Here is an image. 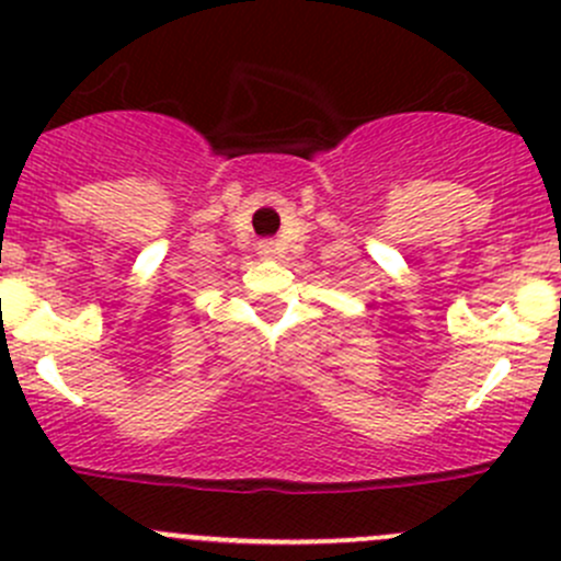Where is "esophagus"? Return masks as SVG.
I'll list each match as a JSON object with an SVG mask.
<instances>
[{"instance_id": "34e87169", "label": "esophagus", "mask_w": 561, "mask_h": 561, "mask_svg": "<svg viewBox=\"0 0 561 561\" xmlns=\"http://www.w3.org/2000/svg\"><path fill=\"white\" fill-rule=\"evenodd\" d=\"M257 254L260 257H276V244L274 241H260Z\"/></svg>"}]
</instances>
